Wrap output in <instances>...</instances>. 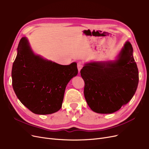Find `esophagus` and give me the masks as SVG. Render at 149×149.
Listing matches in <instances>:
<instances>
[{
	"label": "esophagus",
	"instance_id": "1",
	"mask_svg": "<svg viewBox=\"0 0 149 149\" xmlns=\"http://www.w3.org/2000/svg\"><path fill=\"white\" fill-rule=\"evenodd\" d=\"M82 67H83V63L81 62H79L77 63V68H78L79 72H80V70L81 69Z\"/></svg>",
	"mask_w": 149,
	"mask_h": 149
}]
</instances>
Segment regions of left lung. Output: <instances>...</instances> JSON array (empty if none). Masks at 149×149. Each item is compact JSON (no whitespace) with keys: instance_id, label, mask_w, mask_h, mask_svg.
<instances>
[{"instance_id":"1","label":"left lung","mask_w":149,"mask_h":149,"mask_svg":"<svg viewBox=\"0 0 149 149\" xmlns=\"http://www.w3.org/2000/svg\"><path fill=\"white\" fill-rule=\"evenodd\" d=\"M131 43L126 41L115 60L93 61L80 70L85 81L84 95L97 113H113L130 101L139 82L137 64Z\"/></svg>"}]
</instances>
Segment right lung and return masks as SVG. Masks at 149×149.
<instances>
[{
	"mask_svg": "<svg viewBox=\"0 0 149 149\" xmlns=\"http://www.w3.org/2000/svg\"><path fill=\"white\" fill-rule=\"evenodd\" d=\"M17 52L11 77L18 99L36 114L60 110L68 83L78 74L77 63L61 65L36 55L26 37L21 38Z\"/></svg>",
	"mask_w": 149,
	"mask_h": 149,
	"instance_id": "add662e5",
	"label": "right lung"
}]
</instances>
